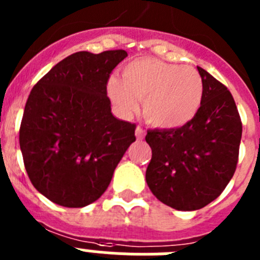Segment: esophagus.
<instances>
[{
    "label": "esophagus",
    "mask_w": 260,
    "mask_h": 260,
    "mask_svg": "<svg viewBox=\"0 0 260 260\" xmlns=\"http://www.w3.org/2000/svg\"><path fill=\"white\" fill-rule=\"evenodd\" d=\"M135 137H137V139H139V141H142L144 138V130L141 126H138V127L135 128Z\"/></svg>",
    "instance_id": "1"
}]
</instances>
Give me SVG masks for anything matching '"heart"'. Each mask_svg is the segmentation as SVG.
<instances>
[{"label": "heart", "instance_id": "b5f03b06", "mask_svg": "<svg viewBox=\"0 0 260 260\" xmlns=\"http://www.w3.org/2000/svg\"><path fill=\"white\" fill-rule=\"evenodd\" d=\"M108 95L122 113L132 114L143 100V116L158 128L191 122L203 102V80L195 69L143 57L128 62L122 79L108 80Z\"/></svg>", "mask_w": 260, "mask_h": 260}]
</instances>
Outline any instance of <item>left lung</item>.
Listing matches in <instances>:
<instances>
[{
  "label": "left lung",
  "mask_w": 260,
  "mask_h": 260,
  "mask_svg": "<svg viewBox=\"0 0 260 260\" xmlns=\"http://www.w3.org/2000/svg\"><path fill=\"white\" fill-rule=\"evenodd\" d=\"M203 102L191 122L148 130L152 150L147 185L156 198L178 211L207 206L232 180L238 161L242 123L228 88L198 66Z\"/></svg>",
  "instance_id": "8db88e82"
}]
</instances>
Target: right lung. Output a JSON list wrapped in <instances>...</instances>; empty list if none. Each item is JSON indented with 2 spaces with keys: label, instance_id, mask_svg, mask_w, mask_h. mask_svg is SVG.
<instances>
[{
  "label": "right lung",
  "instance_id": "obj_1",
  "mask_svg": "<svg viewBox=\"0 0 260 260\" xmlns=\"http://www.w3.org/2000/svg\"><path fill=\"white\" fill-rule=\"evenodd\" d=\"M125 50L77 52L32 88L19 130L32 185L53 203L79 208L98 201L135 142V125L112 114L109 75Z\"/></svg>",
  "mask_w": 260,
  "mask_h": 260
}]
</instances>
